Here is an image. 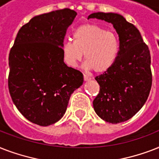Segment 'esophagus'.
I'll return each instance as SVG.
<instances>
[{
    "instance_id": "1",
    "label": "esophagus",
    "mask_w": 159,
    "mask_h": 159,
    "mask_svg": "<svg viewBox=\"0 0 159 159\" xmlns=\"http://www.w3.org/2000/svg\"><path fill=\"white\" fill-rule=\"evenodd\" d=\"M83 78H84L85 82H88V81L91 80V77H89L88 76H87V75H84V76H83Z\"/></svg>"
}]
</instances>
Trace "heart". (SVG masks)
<instances>
[{
    "label": "heart",
    "instance_id": "obj_1",
    "mask_svg": "<svg viewBox=\"0 0 159 159\" xmlns=\"http://www.w3.org/2000/svg\"><path fill=\"white\" fill-rule=\"evenodd\" d=\"M73 41H65L62 46L66 64L76 67L83 53L87 69L102 73L111 68L118 57L120 43L117 36L95 24L77 27L72 34Z\"/></svg>",
    "mask_w": 159,
    "mask_h": 159
}]
</instances>
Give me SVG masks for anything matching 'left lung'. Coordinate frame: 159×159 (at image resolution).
<instances>
[{"label": "left lung", "mask_w": 159, "mask_h": 159, "mask_svg": "<svg viewBox=\"0 0 159 159\" xmlns=\"http://www.w3.org/2000/svg\"><path fill=\"white\" fill-rule=\"evenodd\" d=\"M95 18L113 25L120 51L113 66L95 78L100 92L93 107L103 120L121 123L132 118L148 99L152 86L150 52L138 29L121 15L97 12L87 19Z\"/></svg>", "instance_id": "8db88e82"}]
</instances>
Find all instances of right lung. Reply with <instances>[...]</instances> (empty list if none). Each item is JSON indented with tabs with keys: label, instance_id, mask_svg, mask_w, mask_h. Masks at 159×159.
Masks as SVG:
<instances>
[{
	"label": "right lung",
	"instance_id": "add662e5",
	"mask_svg": "<svg viewBox=\"0 0 159 159\" xmlns=\"http://www.w3.org/2000/svg\"><path fill=\"white\" fill-rule=\"evenodd\" d=\"M77 13L63 9L31 19L19 30L9 54V92L16 108L41 126L64 116L68 101L83 83L80 71L67 67L62 46Z\"/></svg>",
	"mask_w": 159,
	"mask_h": 159
}]
</instances>
